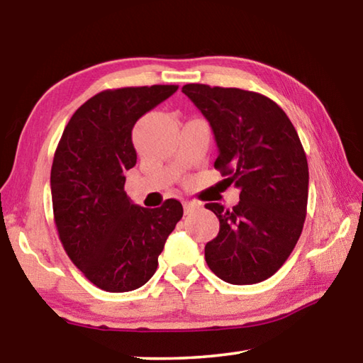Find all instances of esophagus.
Returning <instances> with one entry per match:
<instances>
[{
    "mask_svg": "<svg viewBox=\"0 0 363 363\" xmlns=\"http://www.w3.org/2000/svg\"><path fill=\"white\" fill-rule=\"evenodd\" d=\"M201 206L200 201H184V213L189 214V213H194L195 210H199Z\"/></svg>",
    "mask_w": 363,
    "mask_h": 363,
    "instance_id": "obj_1",
    "label": "esophagus"
}]
</instances>
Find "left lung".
I'll return each mask as SVG.
<instances>
[{
	"instance_id": "obj_1",
	"label": "left lung",
	"mask_w": 363,
	"mask_h": 363,
	"mask_svg": "<svg viewBox=\"0 0 363 363\" xmlns=\"http://www.w3.org/2000/svg\"><path fill=\"white\" fill-rule=\"evenodd\" d=\"M182 93L210 123L214 168L240 189V201L206 203L219 233L206 243L208 267L232 285H253L284 266L303 232L309 168L296 130L269 97L238 88L186 84Z\"/></svg>"
}]
</instances>
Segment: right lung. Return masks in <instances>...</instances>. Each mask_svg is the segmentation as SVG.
<instances>
[{
	"mask_svg": "<svg viewBox=\"0 0 363 363\" xmlns=\"http://www.w3.org/2000/svg\"><path fill=\"white\" fill-rule=\"evenodd\" d=\"M176 91V84L102 91L73 113L54 153L51 195L59 238L101 290L125 293L147 284L182 218L174 199L149 210L125 192V173L138 160L134 125Z\"/></svg>",
	"mask_w": 363,
	"mask_h": 363,
	"instance_id": "1",
	"label": "right lung"
}]
</instances>
